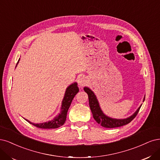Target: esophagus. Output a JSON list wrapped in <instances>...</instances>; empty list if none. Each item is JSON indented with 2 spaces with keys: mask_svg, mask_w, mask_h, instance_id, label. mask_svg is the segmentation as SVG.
Listing matches in <instances>:
<instances>
[{
  "mask_svg": "<svg viewBox=\"0 0 160 160\" xmlns=\"http://www.w3.org/2000/svg\"><path fill=\"white\" fill-rule=\"evenodd\" d=\"M78 82L79 86L80 87H82L87 83V80H86V79L84 76H81L79 78V79L78 80Z\"/></svg>",
  "mask_w": 160,
  "mask_h": 160,
  "instance_id": "esophagus-1",
  "label": "esophagus"
}]
</instances>
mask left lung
Instances as JSON below:
<instances>
[{"label": "left lung", "mask_w": 160, "mask_h": 160, "mask_svg": "<svg viewBox=\"0 0 160 160\" xmlns=\"http://www.w3.org/2000/svg\"><path fill=\"white\" fill-rule=\"evenodd\" d=\"M84 90L88 94V95L89 105L94 120L98 124H100L102 127H104L106 128H118L128 124V123H129L131 121L134 119L142 106L141 105L138 108V110L133 115H132L129 118H125V119H115V118H112L107 116L103 113L100 107L97 98L94 92L88 87H84ZM144 100H145V98H143V102Z\"/></svg>", "instance_id": "left-lung-1"}]
</instances>
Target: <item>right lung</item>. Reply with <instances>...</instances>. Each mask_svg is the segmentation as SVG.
I'll return each mask as SVG.
<instances>
[{"instance_id": "add662e5", "label": "right lung", "mask_w": 160, "mask_h": 160, "mask_svg": "<svg viewBox=\"0 0 160 160\" xmlns=\"http://www.w3.org/2000/svg\"><path fill=\"white\" fill-rule=\"evenodd\" d=\"M78 91H79V88L77 86L76 82H74V83L72 84L67 88L63 100L62 102L61 112L60 114L57 116L55 117L52 120L44 122V123H34L30 122L27 120H26L28 122L30 123H31V124L34 125V126L39 128H42V129H54V128H57L62 126L64 124L66 120L67 112H68V108L70 106L74 96L77 93H78Z\"/></svg>"}]
</instances>
